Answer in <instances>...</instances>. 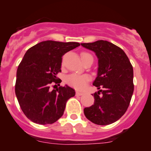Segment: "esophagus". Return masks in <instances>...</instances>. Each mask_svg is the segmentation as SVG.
I'll return each instance as SVG.
<instances>
[{
  "label": "esophagus",
  "mask_w": 151,
  "mask_h": 151,
  "mask_svg": "<svg viewBox=\"0 0 151 151\" xmlns=\"http://www.w3.org/2000/svg\"><path fill=\"white\" fill-rule=\"evenodd\" d=\"M83 94H84V93L80 92V91H77V92H76V95H77V96H81V95Z\"/></svg>",
  "instance_id": "1"
}]
</instances>
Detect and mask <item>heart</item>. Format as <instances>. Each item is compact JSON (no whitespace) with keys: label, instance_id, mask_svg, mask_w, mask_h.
Returning a JSON list of instances; mask_svg holds the SVG:
<instances>
[{"label":"heart","instance_id":"b5f03b06","mask_svg":"<svg viewBox=\"0 0 151 151\" xmlns=\"http://www.w3.org/2000/svg\"><path fill=\"white\" fill-rule=\"evenodd\" d=\"M90 55L86 52L81 54V60ZM90 80V77L87 74H79L77 73L71 74L66 78V82L69 85L73 86L77 89H83L86 87L88 81Z\"/></svg>","mask_w":151,"mask_h":151}]
</instances>
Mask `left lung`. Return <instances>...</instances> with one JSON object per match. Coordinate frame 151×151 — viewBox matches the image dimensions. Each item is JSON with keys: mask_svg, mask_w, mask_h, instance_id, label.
Wrapping results in <instances>:
<instances>
[{"mask_svg": "<svg viewBox=\"0 0 151 151\" xmlns=\"http://www.w3.org/2000/svg\"><path fill=\"white\" fill-rule=\"evenodd\" d=\"M81 45L96 54L98 74L93 85L104 88L92 94L94 103L84 108V115L93 124L109 125L119 120L130 104L134 89L132 65L124 50L108 41Z\"/></svg>", "mask_w": 151, "mask_h": 151, "instance_id": "obj_1", "label": "left lung"}]
</instances>
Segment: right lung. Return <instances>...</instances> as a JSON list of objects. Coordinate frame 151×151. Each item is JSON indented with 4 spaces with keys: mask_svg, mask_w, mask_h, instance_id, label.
<instances>
[{
    "mask_svg": "<svg viewBox=\"0 0 151 151\" xmlns=\"http://www.w3.org/2000/svg\"><path fill=\"white\" fill-rule=\"evenodd\" d=\"M80 44L47 40L27 50L17 70L15 94L22 112L35 124H52L62 117L67 100L75 91L67 85L51 91L50 84L61 82L62 56Z\"/></svg>",
    "mask_w": 151,
    "mask_h": 151,
    "instance_id": "right-lung-1",
    "label": "right lung"
}]
</instances>
